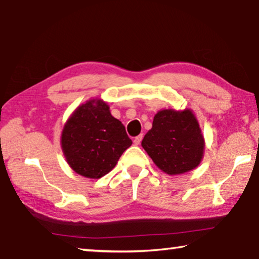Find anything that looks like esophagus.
<instances>
[{"instance_id":"1","label":"esophagus","mask_w":259,"mask_h":259,"mask_svg":"<svg viewBox=\"0 0 259 259\" xmlns=\"http://www.w3.org/2000/svg\"><path fill=\"white\" fill-rule=\"evenodd\" d=\"M142 139H143V135H139V136H137V137H135V139H134L135 145L138 146L139 144H140V142H142Z\"/></svg>"}]
</instances>
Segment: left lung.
I'll return each instance as SVG.
<instances>
[{"label": "left lung", "mask_w": 259, "mask_h": 259, "mask_svg": "<svg viewBox=\"0 0 259 259\" xmlns=\"http://www.w3.org/2000/svg\"><path fill=\"white\" fill-rule=\"evenodd\" d=\"M142 146L155 165L175 176L192 171L204 155L205 142L191 108H164L155 114Z\"/></svg>", "instance_id": "obj_1"}]
</instances>
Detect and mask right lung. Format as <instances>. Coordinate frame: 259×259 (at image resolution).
Returning a JSON list of instances; mask_svg holds the SVG:
<instances>
[{
	"label": "right lung",
	"instance_id": "1",
	"mask_svg": "<svg viewBox=\"0 0 259 259\" xmlns=\"http://www.w3.org/2000/svg\"><path fill=\"white\" fill-rule=\"evenodd\" d=\"M131 144L124 125L100 98H91L74 109L60 136L68 165L77 175L91 179L111 171Z\"/></svg>",
	"mask_w": 259,
	"mask_h": 259
}]
</instances>
